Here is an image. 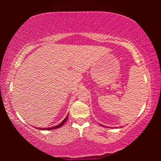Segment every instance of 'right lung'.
Instances as JSON below:
<instances>
[{
  "mask_svg": "<svg viewBox=\"0 0 161 161\" xmlns=\"http://www.w3.org/2000/svg\"><path fill=\"white\" fill-rule=\"evenodd\" d=\"M67 119H68V116H66V118H65L63 121H62L60 124H58V126H53V127H50V128H42V129H40L41 130H52V129H58V128H59V127H61V126H63V125L64 124V123L65 122L67 121Z\"/></svg>",
  "mask_w": 161,
  "mask_h": 161,
  "instance_id": "obj_1",
  "label": "right lung"
}]
</instances>
